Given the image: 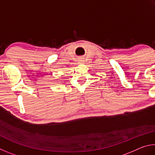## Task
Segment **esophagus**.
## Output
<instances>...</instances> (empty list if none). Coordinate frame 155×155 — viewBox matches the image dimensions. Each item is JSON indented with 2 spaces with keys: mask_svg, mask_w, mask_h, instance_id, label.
I'll use <instances>...</instances> for the list:
<instances>
[{
  "mask_svg": "<svg viewBox=\"0 0 155 155\" xmlns=\"http://www.w3.org/2000/svg\"><path fill=\"white\" fill-rule=\"evenodd\" d=\"M83 61V60H81V61Z\"/></svg>",
  "mask_w": 155,
  "mask_h": 155,
  "instance_id": "esophagus-1",
  "label": "esophagus"
}]
</instances>
